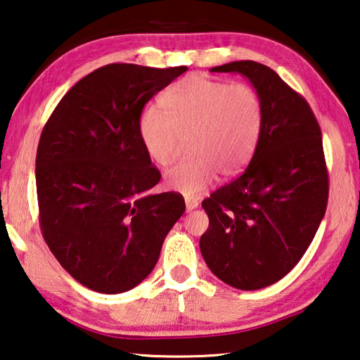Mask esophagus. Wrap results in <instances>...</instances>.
I'll return each mask as SVG.
<instances>
[{"label": "esophagus", "instance_id": "obj_1", "mask_svg": "<svg viewBox=\"0 0 360 360\" xmlns=\"http://www.w3.org/2000/svg\"><path fill=\"white\" fill-rule=\"evenodd\" d=\"M198 207V201L193 200V198H186V209L187 212H192L193 209Z\"/></svg>", "mask_w": 360, "mask_h": 360}]
</instances>
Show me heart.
Here are the masks:
<instances>
[{
  "mask_svg": "<svg viewBox=\"0 0 360 360\" xmlns=\"http://www.w3.org/2000/svg\"><path fill=\"white\" fill-rule=\"evenodd\" d=\"M159 107L141 113L139 136L148 158L162 167L187 139L188 158L165 173L173 191L197 197L217 173L230 178L252 159L263 129V105L247 84L186 77L160 96Z\"/></svg>",
  "mask_w": 360,
  "mask_h": 360,
  "instance_id": "b5f03b06",
  "label": "heart"
}]
</instances>
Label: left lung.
I'll return each mask as SVG.
<instances>
[{
    "instance_id": "obj_1",
    "label": "left lung",
    "mask_w": 360,
    "mask_h": 360,
    "mask_svg": "<svg viewBox=\"0 0 360 360\" xmlns=\"http://www.w3.org/2000/svg\"><path fill=\"white\" fill-rule=\"evenodd\" d=\"M211 72L252 83L263 129L244 173L201 202L209 228L200 250L221 282L261 290L299 263L324 217L329 176L321 129L304 97L264 64L233 61Z\"/></svg>"
}]
</instances>
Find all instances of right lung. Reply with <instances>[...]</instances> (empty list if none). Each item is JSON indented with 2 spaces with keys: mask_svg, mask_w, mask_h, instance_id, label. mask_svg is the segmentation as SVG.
Returning <instances> with one entry per match:
<instances>
[{
  "mask_svg": "<svg viewBox=\"0 0 360 360\" xmlns=\"http://www.w3.org/2000/svg\"><path fill=\"white\" fill-rule=\"evenodd\" d=\"M187 70L108 64L83 77L45 124L36 155L39 221L51 253L86 288H135L186 211L149 191L160 173L143 149V107Z\"/></svg>",
  "mask_w": 360,
  "mask_h": 360,
  "instance_id": "obj_1",
  "label": "right lung"
}]
</instances>
